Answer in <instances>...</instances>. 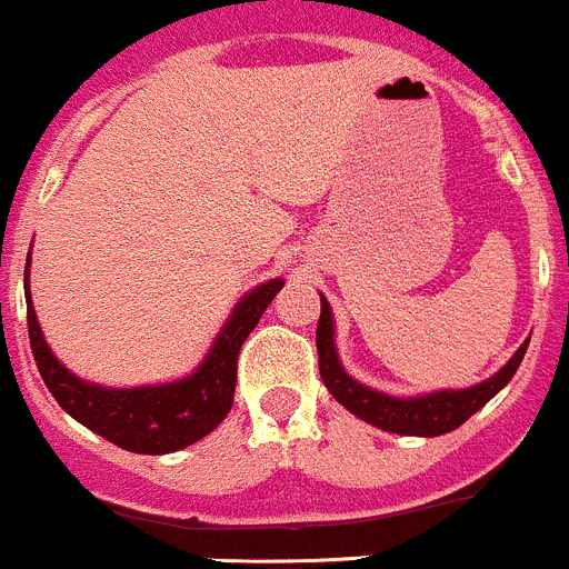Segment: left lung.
<instances>
[{
    "label": "left lung",
    "mask_w": 569,
    "mask_h": 569,
    "mask_svg": "<svg viewBox=\"0 0 569 569\" xmlns=\"http://www.w3.org/2000/svg\"><path fill=\"white\" fill-rule=\"evenodd\" d=\"M315 342H318L320 379H323V385L329 387L331 396H335L348 412H353L357 418L368 420V423L379 426V429L385 431L415 437L448 435V431L459 429L468 418H473L489 398L498 396V392L509 385V379L515 376V370L520 368L528 348L526 340L517 348L515 357H511L492 379L481 381V385L470 387V390H442L420 398H392L385 396V392L370 390V387H362L342 370L335 351V320H331V309L323 296H320V320L318 331H315Z\"/></svg>",
    "instance_id": "obj_1"
}]
</instances>
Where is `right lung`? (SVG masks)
<instances>
[{
	"instance_id": "obj_1",
	"label": "right lung",
	"mask_w": 569,
	"mask_h": 569,
	"mask_svg": "<svg viewBox=\"0 0 569 569\" xmlns=\"http://www.w3.org/2000/svg\"><path fill=\"white\" fill-rule=\"evenodd\" d=\"M282 279L254 287L234 307L218 335L216 346L207 353L201 368L193 376L171 385L132 387V390H107V387L88 385L63 368L49 351L47 340L38 326L36 309L30 298V257L24 268L27 292V326H30V346L43 385L54 396V401L66 409L86 429L96 431L112 446L132 453H160L179 451L193 446L196 440L210 435L229 415L238 385V353L246 337L260 323L268 303L282 290Z\"/></svg>"
}]
</instances>
